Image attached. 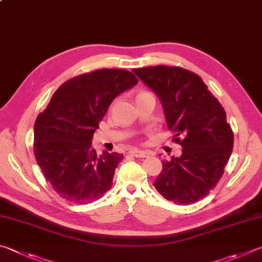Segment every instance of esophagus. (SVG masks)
<instances>
[{"mask_svg":"<svg viewBox=\"0 0 262 262\" xmlns=\"http://www.w3.org/2000/svg\"><path fill=\"white\" fill-rule=\"evenodd\" d=\"M131 155H134L136 158H147L148 157V153L147 152H144V150H138V149H131L130 152Z\"/></svg>","mask_w":262,"mask_h":262,"instance_id":"esophagus-1","label":"esophagus"}]
</instances>
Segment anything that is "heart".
Wrapping results in <instances>:
<instances>
[{
	"mask_svg": "<svg viewBox=\"0 0 262 262\" xmlns=\"http://www.w3.org/2000/svg\"><path fill=\"white\" fill-rule=\"evenodd\" d=\"M143 93H145V92H143Z\"/></svg>",
	"mask_w": 262,
	"mask_h": 262,
	"instance_id": "b5f03b06",
	"label": "heart"
}]
</instances>
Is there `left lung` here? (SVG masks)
Listing matches in <instances>:
<instances>
[{"label": "left lung", "instance_id": "left-lung-1", "mask_svg": "<svg viewBox=\"0 0 262 262\" xmlns=\"http://www.w3.org/2000/svg\"><path fill=\"white\" fill-rule=\"evenodd\" d=\"M134 72L161 101L180 158L162 161L155 189L167 200L190 205L205 198L224 172L233 147V132L222 104L196 73L157 66Z\"/></svg>", "mask_w": 262, "mask_h": 262}]
</instances>
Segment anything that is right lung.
Wrapping results in <instances>:
<instances>
[{"label": "right lung", "instance_id": "1", "mask_svg": "<svg viewBox=\"0 0 262 262\" xmlns=\"http://www.w3.org/2000/svg\"><path fill=\"white\" fill-rule=\"evenodd\" d=\"M138 84L127 70L100 69L58 87L34 124V155L46 181L75 204L100 199L113 185L123 154L92 148V137L110 103Z\"/></svg>", "mask_w": 262, "mask_h": 262}]
</instances>
